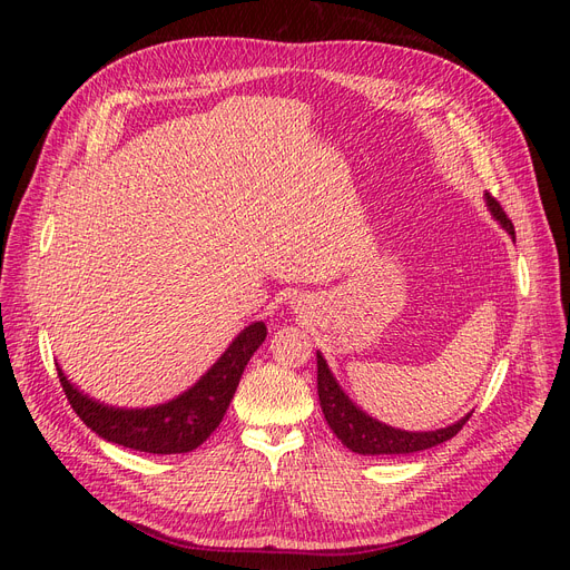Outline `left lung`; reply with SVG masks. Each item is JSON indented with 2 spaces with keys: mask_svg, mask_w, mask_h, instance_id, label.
Returning a JSON list of instances; mask_svg holds the SVG:
<instances>
[{
  "mask_svg": "<svg viewBox=\"0 0 570 570\" xmlns=\"http://www.w3.org/2000/svg\"><path fill=\"white\" fill-rule=\"evenodd\" d=\"M485 199H488L492 216L499 223H502V228L511 237H515L513 235V223L504 214L502 204H499L490 193L485 195ZM316 364H318V400H321L323 416H325L327 425H331L333 433L337 435V440L344 446H350V450L356 452V454L377 456V454L423 452V450H430V446L452 440L471 416V413H469V416H463L461 421H456L452 425L440 428V430H428V433H409V430L385 425L381 421L371 419L368 413L361 411L350 400V396L342 392V387L337 385L331 368H327L321 352L316 354Z\"/></svg>",
  "mask_w": 570,
  "mask_h": 570,
  "instance_id": "left-lung-1",
  "label": "left lung"
}]
</instances>
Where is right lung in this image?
Segmentation results:
<instances>
[{
	"instance_id": "add662e5",
	"label": "right lung",
	"mask_w": 570,
	"mask_h": 570,
	"mask_svg": "<svg viewBox=\"0 0 570 570\" xmlns=\"http://www.w3.org/2000/svg\"><path fill=\"white\" fill-rule=\"evenodd\" d=\"M266 340L264 321L247 325L216 364L187 392L159 406L116 409L99 404L71 385L57 366L61 387L80 421L107 442L147 454H185L209 438L226 416L239 377L252 354Z\"/></svg>"
}]
</instances>
